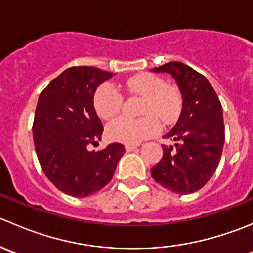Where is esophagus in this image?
Masks as SVG:
<instances>
[{
	"mask_svg": "<svg viewBox=\"0 0 253 253\" xmlns=\"http://www.w3.org/2000/svg\"><path fill=\"white\" fill-rule=\"evenodd\" d=\"M139 144H127L126 147V150L127 152H132V150H134V149H137V147H138Z\"/></svg>",
	"mask_w": 253,
	"mask_h": 253,
	"instance_id": "esophagus-1",
	"label": "esophagus"
}]
</instances>
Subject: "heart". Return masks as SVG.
Returning a JSON list of instances; mask_svg holds the SVG:
<instances>
[{
  "label": "heart",
  "instance_id": "1",
  "mask_svg": "<svg viewBox=\"0 0 253 253\" xmlns=\"http://www.w3.org/2000/svg\"><path fill=\"white\" fill-rule=\"evenodd\" d=\"M124 88L128 93L144 96L141 119L119 117L106 127L112 141L125 144H138L154 136L160 129V122L169 125L176 121L182 108V96L175 85L165 84L162 77L153 73H141L127 79ZM124 98L110 83L96 89L94 94V108L101 119H112L122 108Z\"/></svg>",
  "mask_w": 253,
  "mask_h": 253
}]
</instances>
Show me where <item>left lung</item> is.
I'll return each mask as SVG.
<instances>
[{"mask_svg": "<svg viewBox=\"0 0 253 253\" xmlns=\"http://www.w3.org/2000/svg\"><path fill=\"white\" fill-rule=\"evenodd\" d=\"M150 71L170 73L182 95L180 117L164 136L175 145H163V158L150 172L172 192H196L211 180L220 162L225 141L220 100L208 79L185 63L172 61Z\"/></svg>", "mask_w": 253, "mask_h": 253, "instance_id": "1", "label": "left lung"}]
</instances>
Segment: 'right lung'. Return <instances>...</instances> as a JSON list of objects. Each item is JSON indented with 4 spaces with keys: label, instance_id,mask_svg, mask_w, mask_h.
I'll use <instances>...</instances> for the list:
<instances>
[{
    "label": "right lung",
    "instance_id": "obj_1",
    "mask_svg": "<svg viewBox=\"0 0 253 253\" xmlns=\"http://www.w3.org/2000/svg\"><path fill=\"white\" fill-rule=\"evenodd\" d=\"M114 73L89 66L71 67L42 91L33 124L35 152L46 177L61 192L86 197L108 185L125 153L120 143L98 144L104 127L94 108L96 88Z\"/></svg>",
    "mask_w": 253,
    "mask_h": 253
}]
</instances>
